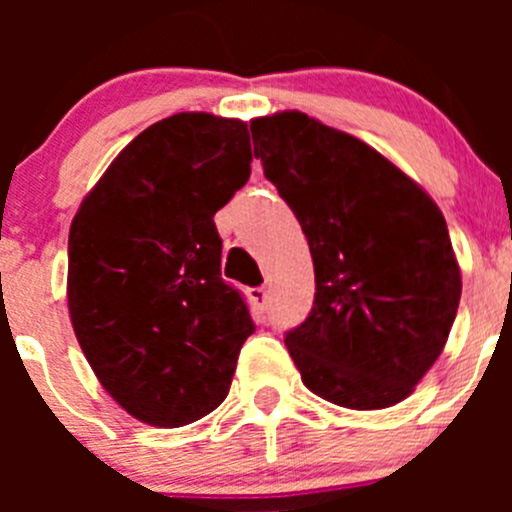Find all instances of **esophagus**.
Segmentation results:
<instances>
[{
    "mask_svg": "<svg viewBox=\"0 0 512 512\" xmlns=\"http://www.w3.org/2000/svg\"><path fill=\"white\" fill-rule=\"evenodd\" d=\"M247 297H250V302L255 304L257 309H267V302H270V292H267V287H250L247 289Z\"/></svg>",
    "mask_w": 512,
    "mask_h": 512,
    "instance_id": "esophagus-1",
    "label": "esophagus"
}]
</instances>
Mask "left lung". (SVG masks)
Returning a JSON list of instances; mask_svg holds the SVG:
<instances>
[{
  "label": "left lung",
  "instance_id": "8db88e82",
  "mask_svg": "<svg viewBox=\"0 0 512 512\" xmlns=\"http://www.w3.org/2000/svg\"><path fill=\"white\" fill-rule=\"evenodd\" d=\"M250 131L314 260V307L285 334L304 386L344 409L399 404L461 302L443 213L391 160L304 113L255 118Z\"/></svg>",
  "mask_w": 512,
  "mask_h": 512
}]
</instances>
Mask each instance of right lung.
<instances>
[{
  "label": "right lung",
  "mask_w": 512,
  "mask_h": 512,
  "mask_svg": "<svg viewBox=\"0 0 512 512\" xmlns=\"http://www.w3.org/2000/svg\"><path fill=\"white\" fill-rule=\"evenodd\" d=\"M235 118L175 113L108 165L69 230V314L103 389L133 418L178 428L218 409L255 332L220 277L215 213L250 178Z\"/></svg>",
  "instance_id": "1"
}]
</instances>
